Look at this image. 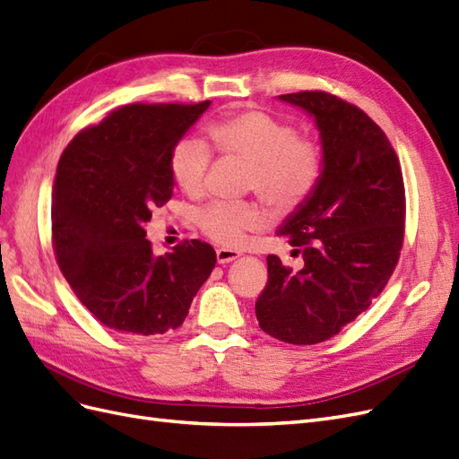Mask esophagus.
Wrapping results in <instances>:
<instances>
[{"label": "esophagus", "instance_id": "34e87169", "mask_svg": "<svg viewBox=\"0 0 459 459\" xmlns=\"http://www.w3.org/2000/svg\"><path fill=\"white\" fill-rule=\"evenodd\" d=\"M241 256L239 251H233V248H216V260L218 264H228L231 260H238Z\"/></svg>", "mask_w": 459, "mask_h": 459}]
</instances>
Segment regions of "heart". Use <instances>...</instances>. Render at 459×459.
<instances>
[{
    "label": "heart",
    "mask_w": 459,
    "mask_h": 459,
    "mask_svg": "<svg viewBox=\"0 0 459 459\" xmlns=\"http://www.w3.org/2000/svg\"><path fill=\"white\" fill-rule=\"evenodd\" d=\"M221 155L251 164L248 189L256 191L277 212H290L307 201L324 172L322 147L310 135L295 132L285 118L264 108H245L218 118L206 128ZM212 152L204 140L186 135L170 151L169 169L176 186L191 197L206 187ZM264 212L253 203L216 201L199 214L204 235L220 245L238 247L245 233L262 226Z\"/></svg>",
    "instance_id": "b5f03b06"
}]
</instances>
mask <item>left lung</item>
Listing matches in <instances>:
<instances>
[{
	"label": "left lung",
	"instance_id": "8db88e82",
	"mask_svg": "<svg viewBox=\"0 0 459 459\" xmlns=\"http://www.w3.org/2000/svg\"><path fill=\"white\" fill-rule=\"evenodd\" d=\"M280 100L314 117L324 172L277 230L302 255L304 268L293 272L270 255L255 310L268 335L316 344L366 312L391 280L404 243V179L391 142L362 108L317 90Z\"/></svg>",
	"mask_w": 459,
	"mask_h": 459
}]
</instances>
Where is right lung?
<instances>
[{
  "mask_svg": "<svg viewBox=\"0 0 459 459\" xmlns=\"http://www.w3.org/2000/svg\"><path fill=\"white\" fill-rule=\"evenodd\" d=\"M208 105H124L78 132L59 159L55 258L80 302L124 335H162L182 325L216 266L214 248L199 239L155 256L143 230L172 197V147Z\"/></svg>",
  "mask_w": 459,
  "mask_h": 459,
  "instance_id": "right-lung-1",
  "label": "right lung"
}]
</instances>
